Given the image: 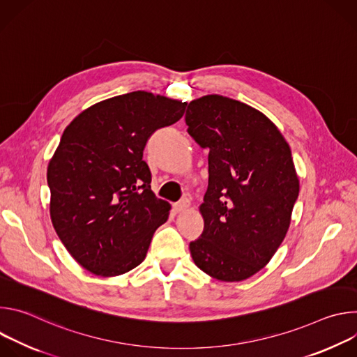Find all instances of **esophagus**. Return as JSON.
I'll list each match as a JSON object with an SVG mask.
<instances>
[{"label":"esophagus","mask_w":357,"mask_h":357,"mask_svg":"<svg viewBox=\"0 0 357 357\" xmlns=\"http://www.w3.org/2000/svg\"><path fill=\"white\" fill-rule=\"evenodd\" d=\"M189 200L186 199V197H183V199H181L179 202H176L175 205H174V209L176 211V212H183V211H186L188 208H189Z\"/></svg>","instance_id":"1"}]
</instances>
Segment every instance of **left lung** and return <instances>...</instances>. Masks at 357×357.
Masks as SVG:
<instances>
[{
  "label": "left lung",
  "mask_w": 357,
  "mask_h": 357,
  "mask_svg": "<svg viewBox=\"0 0 357 357\" xmlns=\"http://www.w3.org/2000/svg\"><path fill=\"white\" fill-rule=\"evenodd\" d=\"M185 121L209 151L199 206L205 227L190 256L219 281L247 280L268 264L289 229L299 193L289 145L261 112L219 94L192 100Z\"/></svg>",
  "instance_id": "1"
}]
</instances>
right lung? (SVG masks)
<instances>
[{
    "label": "right lung",
    "mask_w": 357,
    "mask_h": 357,
    "mask_svg": "<svg viewBox=\"0 0 357 357\" xmlns=\"http://www.w3.org/2000/svg\"><path fill=\"white\" fill-rule=\"evenodd\" d=\"M186 103L148 91L100 101L65 128L47 165L50 219L87 271L116 277L139 266L171 205L151 190L142 151Z\"/></svg>",
    "instance_id": "obj_1"
}]
</instances>
